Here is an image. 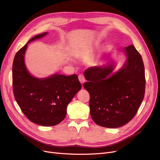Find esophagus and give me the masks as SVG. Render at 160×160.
I'll list each match as a JSON object with an SVG mask.
<instances>
[{"mask_svg": "<svg viewBox=\"0 0 160 160\" xmlns=\"http://www.w3.org/2000/svg\"><path fill=\"white\" fill-rule=\"evenodd\" d=\"M78 79H79V81L80 82V83H82V84H83V83H84L85 81H86V79H85L84 77H83V74H80L78 76Z\"/></svg>", "mask_w": 160, "mask_h": 160, "instance_id": "esophagus-1", "label": "esophagus"}]
</instances>
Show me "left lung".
<instances>
[{"label":"left lung","instance_id":"8db88e82","mask_svg":"<svg viewBox=\"0 0 160 160\" xmlns=\"http://www.w3.org/2000/svg\"><path fill=\"white\" fill-rule=\"evenodd\" d=\"M127 62L112 74L114 63L89 67L84 72V88L90 95V114L100 127L119 128L128 122L138 112L144 98L145 67L133 45L123 48Z\"/></svg>","mask_w":160,"mask_h":160}]
</instances>
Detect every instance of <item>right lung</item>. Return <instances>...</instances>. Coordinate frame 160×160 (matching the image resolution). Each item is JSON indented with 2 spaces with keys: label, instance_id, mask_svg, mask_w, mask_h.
I'll use <instances>...</instances> for the list:
<instances>
[{
  "label": "right lung",
  "instance_id": "obj_1",
  "mask_svg": "<svg viewBox=\"0 0 160 160\" xmlns=\"http://www.w3.org/2000/svg\"><path fill=\"white\" fill-rule=\"evenodd\" d=\"M47 34L44 32L32 38L16 53L12 79L15 99L25 116L32 122L51 127L65 119L67 106L82 86L77 74H55L38 78L30 74L24 60L28 44Z\"/></svg>",
  "mask_w": 160,
  "mask_h": 160
}]
</instances>
